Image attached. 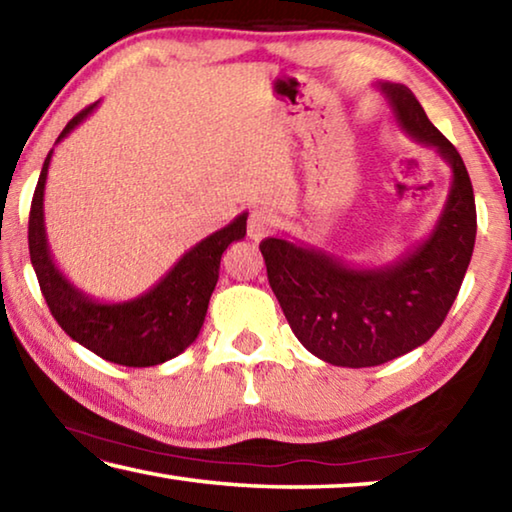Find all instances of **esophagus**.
I'll return each mask as SVG.
<instances>
[{"instance_id": "obj_1", "label": "esophagus", "mask_w": 512, "mask_h": 512, "mask_svg": "<svg viewBox=\"0 0 512 512\" xmlns=\"http://www.w3.org/2000/svg\"><path fill=\"white\" fill-rule=\"evenodd\" d=\"M273 216L264 210H255L248 219V237L253 241H262L264 237L271 235L273 230Z\"/></svg>"}]
</instances>
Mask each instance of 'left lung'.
I'll use <instances>...</instances> for the list:
<instances>
[{
	"mask_svg": "<svg viewBox=\"0 0 512 512\" xmlns=\"http://www.w3.org/2000/svg\"><path fill=\"white\" fill-rule=\"evenodd\" d=\"M406 135L436 149L452 185L431 235L397 262L361 268L325 250L268 237L259 244L268 284L298 341L332 366L370 368L420 348L443 325L476 239L470 176L454 144L400 83H379Z\"/></svg>",
	"mask_w": 512,
	"mask_h": 512,
	"instance_id": "left-lung-1",
	"label": "left lung"
}]
</instances>
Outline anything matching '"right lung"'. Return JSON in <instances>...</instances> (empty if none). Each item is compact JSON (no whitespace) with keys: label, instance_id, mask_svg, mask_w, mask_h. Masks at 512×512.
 <instances>
[{"label":"right lung","instance_id":"1","mask_svg":"<svg viewBox=\"0 0 512 512\" xmlns=\"http://www.w3.org/2000/svg\"><path fill=\"white\" fill-rule=\"evenodd\" d=\"M97 106L99 101L69 121L56 144L65 140ZM51 153L54 151H49L42 164L29 214L31 264L51 316L76 343L119 366L146 368L178 357L201 332L207 305L219 280L221 255L232 241L246 237L248 212L189 248L171 271L142 296L124 302H99L76 289L51 257L45 230V183Z\"/></svg>","mask_w":512,"mask_h":512}]
</instances>
